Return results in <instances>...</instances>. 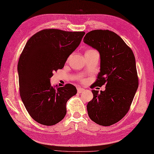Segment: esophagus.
<instances>
[{"mask_svg": "<svg viewBox=\"0 0 154 154\" xmlns=\"http://www.w3.org/2000/svg\"><path fill=\"white\" fill-rule=\"evenodd\" d=\"M85 91V89L84 88H81V87H78L77 88V92L78 93H79V94H81V93H82Z\"/></svg>", "mask_w": 154, "mask_h": 154, "instance_id": "1", "label": "esophagus"}]
</instances>
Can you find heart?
<instances>
[{"label":"heart","instance_id":"obj_1","mask_svg":"<svg viewBox=\"0 0 154 154\" xmlns=\"http://www.w3.org/2000/svg\"><path fill=\"white\" fill-rule=\"evenodd\" d=\"M94 51V50H93V49H89V50H88L87 51ZM79 80H80V81H82V80H83V79H82V78L80 77V78H79Z\"/></svg>","mask_w":154,"mask_h":154}]
</instances>
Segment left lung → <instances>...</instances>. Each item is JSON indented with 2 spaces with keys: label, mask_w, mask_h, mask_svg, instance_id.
Wrapping results in <instances>:
<instances>
[{
  "label": "left lung",
  "mask_w": 154,
  "mask_h": 154,
  "mask_svg": "<svg viewBox=\"0 0 154 154\" xmlns=\"http://www.w3.org/2000/svg\"><path fill=\"white\" fill-rule=\"evenodd\" d=\"M83 42L100 54V72L94 87L105 85V91L92 90L94 97L87 111L95 123L109 126L128 113L139 86L135 58L131 48L109 30L88 32Z\"/></svg>",
  "instance_id": "left-lung-1"
}]
</instances>
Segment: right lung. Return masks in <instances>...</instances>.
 <instances>
[{
  "instance_id": "add662e5",
  "label": "right lung",
  "mask_w": 154,
  "mask_h": 154,
  "mask_svg": "<svg viewBox=\"0 0 154 154\" xmlns=\"http://www.w3.org/2000/svg\"><path fill=\"white\" fill-rule=\"evenodd\" d=\"M85 34L43 29L26 42L17 65L19 92L26 111L39 124L53 125L60 122L66 114L67 101L77 94L71 84L52 86L50 78L54 71L64 68Z\"/></svg>"
}]
</instances>
